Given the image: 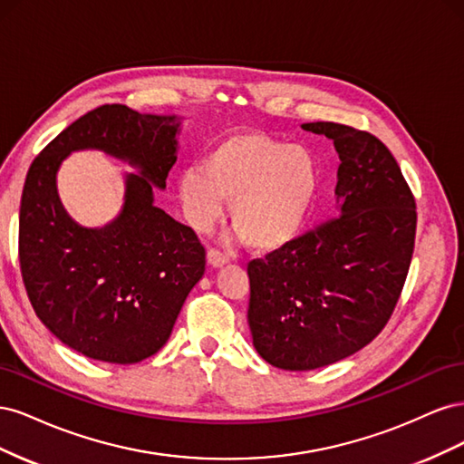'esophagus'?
<instances>
[{
    "label": "esophagus",
    "instance_id": "obj_1",
    "mask_svg": "<svg viewBox=\"0 0 464 464\" xmlns=\"http://www.w3.org/2000/svg\"><path fill=\"white\" fill-rule=\"evenodd\" d=\"M207 259H208V263L213 265V266H222V265L228 263L227 254H222L220 249H215V247H210V249L207 251Z\"/></svg>",
    "mask_w": 464,
    "mask_h": 464
}]
</instances>
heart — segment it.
I'll use <instances>...</instances> for the list:
<instances>
[{"label":"heart","instance_id":"obj_1","mask_svg":"<svg viewBox=\"0 0 464 464\" xmlns=\"http://www.w3.org/2000/svg\"><path fill=\"white\" fill-rule=\"evenodd\" d=\"M321 189V166L312 149L263 131L224 135L186 168L178 193L195 228L205 230L230 201V220L242 240L261 254L296 237Z\"/></svg>","mask_w":464,"mask_h":464}]
</instances>
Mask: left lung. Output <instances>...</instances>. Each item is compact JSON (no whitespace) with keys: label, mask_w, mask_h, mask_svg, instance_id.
<instances>
[{"label":"left lung","mask_w":464,"mask_h":464,"mask_svg":"<svg viewBox=\"0 0 464 464\" xmlns=\"http://www.w3.org/2000/svg\"><path fill=\"white\" fill-rule=\"evenodd\" d=\"M339 152V215L247 263V323L271 366L317 370L383 331L412 261L416 201L391 150L368 131L304 123Z\"/></svg>","instance_id":"8db88e82"}]
</instances>
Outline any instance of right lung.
I'll list each match as a JSON object with an SVG mask.
<instances>
[{"instance_id":"right-lung-1","label":"right lung","mask_w":464,"mask_h":464,"mask_svg":"<svg viewBox=\"0 0 464 464\" xmlns=\"http://www.w3.org/2000/svg\"><path fill=\"white\" fill-rule=\"evenodd\" d=\"M179 120L123 104L98 106L33 160L19 213V263L38 319L82 356L137 363L166 344L191 288L205 273V247L186 224L154 207L176 162ZM98 148L140 168L126 177L122 213L85 229L65 213L54 176L69 151Z\"/></svg>"}]
</instances>
